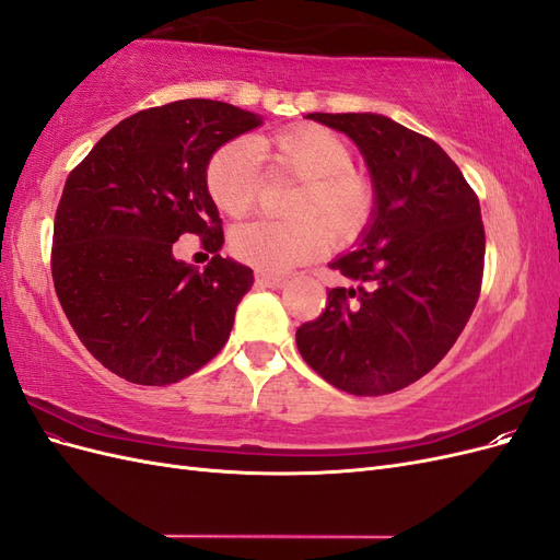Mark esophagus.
Instances as JSON below:
<instances>
[{
	"label": "esophagus",
	"mask_w": 560,
	"mask_h": 560,
	"mask_svg": "<svg viewBox=\"0 0 560 560\" xmlns=\"http://www.w3.org/2000/svg\"><path fill=\"white\" fill-rule=\"evenodd\" d=\"M257 282L261 287H268V290H282L287 278H280V276H268V273H259L257 276Z\"/></svg>",
	"instance_id": "34e87169"
}]
</instances>
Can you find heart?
Segmentation results:
<instances>
[{"label": "heart", "instance_id": "1", "mask_svg": "<svg viewBox=\"0 0 560 560\" xmlns=\"http://www.w3.org/2000/svg\"><path fill=\"white\" fill-rule=\"evenodd\" d=\"M261 161L299 179L301 189L287 206L292 219H257L233 229V254L254 268L284 273L315 259L327 241L336 247L358 241L374 217V191L352 173L350 147L319 126L219 147L206 167L208 194L219 210L231 217L252 210L264 182Z\"/></svg>", "mask_w": 560, "mask_h": 560}]
</instances>
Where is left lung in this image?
<instances>
[{
    "label": "left lung",
    "instance_id": "left-lung-1",
    "mask_svg": "<svg viewBox=\"0 0 560 560\" xmlns=\"http://www.w3.org/2000/svg\"><path fill=\"white\" fill-rule=\"evenodd\" d=\"M308 118L360 147L376 208L362 243L331 264L360 287L327 290V308L296 329V346L343 393H397L444 360L477 306L486 254L479 198L442 147L393 118Z\"/></svg>",
    "mask_w": 560,
    "mask_h": 560
}]
</instances>
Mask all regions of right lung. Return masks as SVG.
<instances>
[{"label": "right lung", "instance_id": "add662e5", "mask_svg": "<svg viewBox=\"0 0 560 560\" xmlns=\"http://www.w3.org/2000/svg\"><path fill=\"white\" fill-rule=\"evenodd\" d=\"M264 116L217 100H177L124 118L65 182L50 273L72 329L112 374L171 385L224 348L249 266L224 259V229L206 186L214 151ZM194 232L206 271L172 257Z\"/></svg>", "mask_w": 560, "mask_h": 560}]
</instances>
